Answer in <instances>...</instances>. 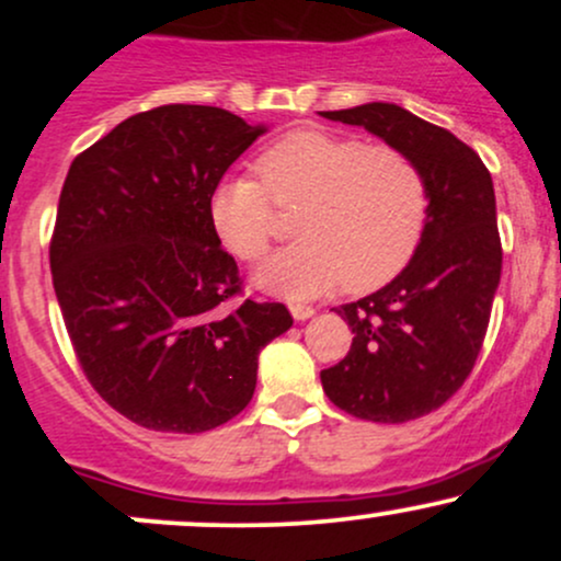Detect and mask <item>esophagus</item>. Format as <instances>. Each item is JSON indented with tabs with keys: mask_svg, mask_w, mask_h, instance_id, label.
Masks as SVG:
<instances>
[{
	"mask_svg": "<svg viewBox=\"0 0 561 561\" xmlns=\"http://www.w3.org/2000/svg\"><path fill=\"white\" fill-rule=\"evenodd\" d=\"M289 313H293L295 321H306V319H311L313 313H317V308L302 306V302H293V306H289Z\"/></svg>",
	"mask_w": 561,
	"mask_h": 561,
	"instance_id": "1",
	"label": "esophagus"
}]
</instances>
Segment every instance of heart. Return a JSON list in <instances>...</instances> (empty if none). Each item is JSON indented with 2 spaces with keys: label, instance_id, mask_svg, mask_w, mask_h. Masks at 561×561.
I'll list each match as a JSON object with an SVG mask.
<instances>
[{
  "label": "heart",
  "instance_id": "b5f03b06",
  "mask_svg": "<svg viewBox=\"0 0 561 561\" xmlns=\"http://www.w3.org/2000/svg\"><path fill=\"white\" fill-rule=\"evenodd\" d=\"M259 179L229 173L208 197L210 227L229 253L259 261L268 253L274 205H302L295 234L255 274L261 287L311 298L345 285L351 293L382 287L420 248L430 214L427 179L396 147L358 137L295 131L255 163Z\"/></svg>",
  "mask_w": 561,
  "mask_h": 561
}]
</instances>
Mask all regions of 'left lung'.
<instances>
[{
    "mask_svg": "<svg viewBox=\"0 0 561 561\" xmlns=\"http://www.w3.org/2000/svg\"><path fill=\"white\" fill-rule=\"evenodd\" d=\"M321 115L405 152L430 190L427 227L409 266L377 293L334 308L353 343L321 371V385L358 420H420L465 385L485 340L504 259L493 179L472 147L392 102Z\"/></svg>",
    "mask_w": 561,
    "mask_h": 561,
    "instance_id": "left-lung-1",
    "label": "left lung"
}]
</instances>
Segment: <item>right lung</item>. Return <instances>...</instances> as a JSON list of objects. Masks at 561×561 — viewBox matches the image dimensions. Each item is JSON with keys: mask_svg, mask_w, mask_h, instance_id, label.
Listing matches in <instances>:
<instances>
[{"mask_svg": "<svg viewBox=\"0 0 561 561\" xmlns=\"http://www.w3.org/2000/svg\"><path fill=\"white\" fill-rule=\"evenodd\" d=\"M266 126L210 105L137 113L70 163L49 266L92 388L126 420L205 433L255 392L259 353L293 327L282 302L244 300L210 227L216 182Z\"/></svg>", "mask_w": 561, "mask_h": 561, "instance_id": "1", "label": "right lung"}]
</instances>
